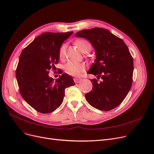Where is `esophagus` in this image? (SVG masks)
I'll use <instances>...</instances> for the list:
<instances>
[{"label":"esophagus","instance_id":"obj_1","mask_svg":"<svg viewBox=\"0 0 154 154\" xmlns=\"http://www.w3.org/2000/svg\"><path fill=\"white\" fill-rule=\"evenodd\" d=\"M82 79L80 78H74V81H75V82L76 83H78L82 81Z\"/></svg>","mask_w":154,"mask_h":154}]
</instances>
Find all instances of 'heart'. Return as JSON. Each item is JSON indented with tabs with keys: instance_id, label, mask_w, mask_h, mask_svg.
I'll return each mask as SVG.
<instances>
[{
	"instance_id": "1",
	"label": "heart",
	"mask_w": 154,
	"mask_h": 154,
	"mask_svg": "<svg viewBox=\"0 0 154 154\" xmlns=\"http://www.w3.org/2000/svg\"><path fill=\"white\" fill-rule=\"evenodd\" d=\"M76 45L78 46L79 50L83 53L89 52L91 49V45L90 43L85 39L78 40L75 42ZM66 50V45L63 44L59 49V56L60 59H63L65 56ZM64 71L66 73L72 76H80L83 72H85L86 69V66L83 63H75L69 61L64 65Z\"/></svg>"
}]
</instances>
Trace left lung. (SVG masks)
Here are the masks:
<instances>
[{"label":"left lung","mask_w":154,"mask_h":154,"mask_svg":"<svg viewBox=\"0 0 154 154\" xmlns=\"http://www.w3.org/2000/svg\"><path fill=\"white\" fill-rule=\"evenodd\" d=\"M76 37L85 38L94 46L96 59L88 74L101 78L91 79L93 88L85 95L87 101L98 110L108 111L119 106L130 90L133 59L121 38L109 30L95 28L79 31Z\"/></svg>","instance_id":"8db88e82"}]
</instances>
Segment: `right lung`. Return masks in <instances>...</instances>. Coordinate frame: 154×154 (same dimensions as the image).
<instances>
[{
    "mask_svg": "<svg viewBox=\"0 0 154 154\" xmlns=\"http://www.w3.org/2000/svg\"><path fill=\"white\" fill-rule=\"evenodd\" d=\"M72 32L42 33L20 55L16 71L20 93L31 107L40 113L54 111L63 102L65 89L75 85L72 78L66 73L56 81L48 76L49 70L54 69L59 63L61 45Z\"/></svg>",
    "mask_w": 154,
    "mask_h": 154,
    "instance_id": "1",
    "label": "right lung"
}]
</instances>
